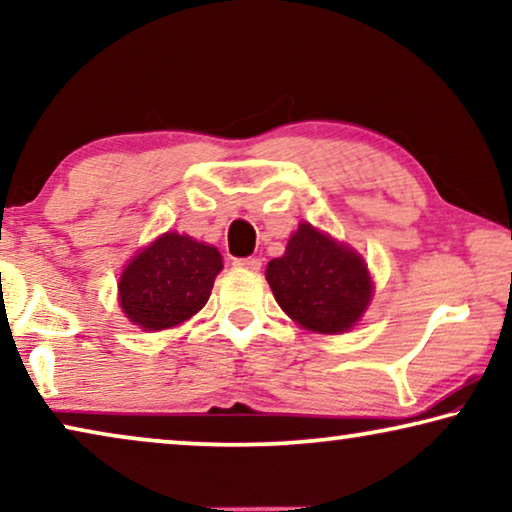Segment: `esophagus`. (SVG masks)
Wrapping results in <instances>:
<instances>
[{
  "label": "esophagus",
  "instance_id": "obj_1",
  "mask_svg": "<svg viewBox=\"0 0 512 512\" xmlns=\"http://www.w3.org/2000/svg\"><path fill=\"white\" fill-rule=\"evenodd\" d=\"M233 265L237 270H249V272L261 270V261H258V258H235Z\"/></svg>",
  "mask_w": 512,
  "mask_h": 512
}]
</instances>
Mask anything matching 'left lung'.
<instances>
[{
  "label": "left lung",
  "mask_w": 512,
  "mask_h": 512,
  "mask_svg": "<svg viewBox=\"0 0 512 512\" xmlns=\"http://www.w3.org/2000/svg\"><path fill=\"white\" fill-rule=\"evenodd\" d=\"M279 307L314 333H345L373 298V279L363 256L310 223H300L284 256L265 270Z\"/></svg>",
  "instance_id": "left-lung-1"
}]
</instances>
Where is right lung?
<instances>
[{"label":"right lung","mask_w":512,"mask_h":512,"mask_svg":"<svg viewBox=\"0 0 512 512\" xmlns=\"http://www.w3.org/2000/svg\"><path fill=\"white\" fill-rule=\"evenodd\" d=\"M223 258L212 244L165 233L125 265L118 303L146 333L184 324L207 305Z\"/></svg>","instance_id":"obj_1"}]
</instances>
